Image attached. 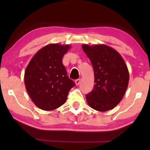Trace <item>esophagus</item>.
Here are the masks:
<instances>
[{
    "label": "esophagus",
    "mask_w": 150,
    "mask_h": 150,
    "mask_svg": "<svg viewBox=\"0 0 150 150\" xmlns=\"http://www.w3.org/2000/svg\"><path fill=\"white\" fill-rule=\"evenodd\" d=\"M75 85H79L80 84V83H81V79H76L75 81Z\"/></svg>",
    "instance_id": "esophagus-1"
}]
</instances>
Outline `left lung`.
I'll use <instances>...</instances> for the list:
<instances>
[{
	"mask_svg": "<svg viewBox=\"0 0 150 150\" xmlns=\"http://www.w3.org/2000/svg\"><path fill=\"white\" fill-rule=\"evenodd\" d=\"M82 48L92 63L95 85L86 95L88 105L95 110L105 112L117 106L128 88L129 72L120 54L105 44L88 45Z\"/></svg>",
	"mask_w": 150,
	"mask_h": 150,
	"instance_id": "left-lung-1",
	"label": "left lung"
}]
</instances>
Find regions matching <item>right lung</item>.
Instances as JSON below:
<instances>
[{"label": "right lung", "mask_w": 150, "mask_h": 150, "mask_svg": "<svg viewBox=\"0 0 150 150\" xmlns=\"http://www.w3.org/2000/svg\"><path fill=\"white\" fill-rule=\"evenodd\" d=\"M69 45L50 44L40 49L28 65L24 83L35 106L53 110L63 105L74 82L68 77L62 58Z\"/></svg>", "instance_id": "1"}]
</instances>
